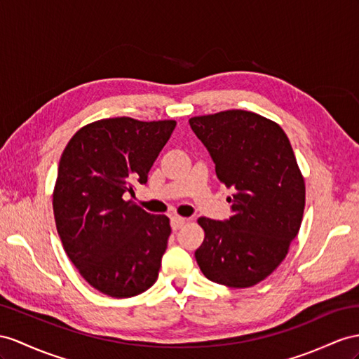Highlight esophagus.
Wrapping results in <instances>:
<instances>
[{
	"instance_id": "1",
	"label": "esophagus",
	"mask_w": 359,
	"mask_h": 359,
	"mask_svg": "<svg viewBox=\"0 0 359 359\" xmlns=\"http://www.w3.org/2000/svg\"><path fill=\"white\" fill-rule=\"evenodd\" d=\"M187 223V218H183V217H179V215H174V217H171V227H172V231H179V229Z\"/></svg>"
}]
</instances>
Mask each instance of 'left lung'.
Here are the masks:
<instances>
[{"instance_id":"left-lung-1","label":"left lung","mask_w":359,"mask_h":359,"mask_svg":"<svg viewBox=\"0 0 359 359\" xmlns=\"http://www.w3.org/2000/svg\"><path fill=\"white\" fill-rule=\"evenodd\" d=\"M189 126L218 180L233 189L231 218L197 219L205 231L197 264L209 280L253 287L279 267L302 224L305 179L290 140L278 123L240 109L194 116Z\"/></svg>"}]
</instances>
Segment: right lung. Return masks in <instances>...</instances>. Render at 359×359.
Instances as JSON below:
<instances>
[{"label": "right lung", "instance_id": "1", "mask_svg": "<svg viewBox=\"0 0 359 359\" xmlns=\"http://www.w3.org/2000/svg\"><path fill=\"white\" fill-rule=\"evenodd\" d=\"M176 121L98 119L71 137L53 191L57 233L83 279L110 297H133L158 279L171 233L167 215L124 194L145 183Z\"/></svg>", "mask_w": 359, "mask_h": 359}]
</instances>
